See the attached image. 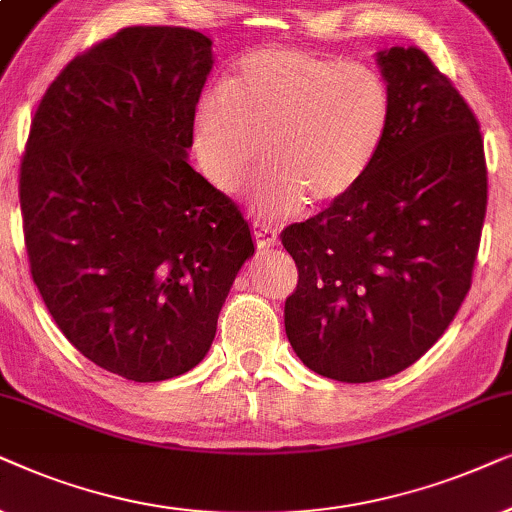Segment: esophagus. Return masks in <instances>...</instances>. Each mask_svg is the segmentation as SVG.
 Segmentation results:
<instances>
[{"instance_id": "1", "label": "esophagus", "mask_w": 512, "mask_h": 512, "mask_svg": "<svg viewBox=\"0 0 512 512\" xmlns=\"http://www.w3.org/2000/svg\"><path fill=\"white\" fill-rule=\"evenodd\" d=\"M252 234H255L257 248H260V250H269V248H274V245L278 243L276 231L271 229V227H264V224H260V222L252 224Z\"/></svg>"}]
</instances>
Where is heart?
Listing matches in <instances>:
<instances>
[{"label": "heart", "instance_id": "b5f03b06", "mask_svg": "<svg viewBox=\"0 0 512 512\" xmlns=\"http://www.w3.org/2000/svg\"><path fill=\"white\" fill-rule=\"evenodd\" d=\"M393 124V93L365 63L262 46L234 79L210 84L194 109L196 161L213 185L236 189L260 161L255 192L269 215L306 201L332 206L379 161Z\"/></svg>", "mask_w": 512, "mask_h": 512}]
</instances>
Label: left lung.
Segmentation results:
<instances>
[{
    "mask_svg": "<svg viewBox=\"0 0 512 512\" xmlns=\"http://www.w3.org/2000/svg\"><path fill=\"white\" fill-rule=\"evenodd\" d=\"M393 93L379 161L342 201L283 229L297 264L285 335L316 374L393 377L424 356L470 290L487 213L480 124L421 49L377 53Z\"/></svg>",
    "mask_w": 512,
    "mask_h": 512,
    "instance_id": "8db88e82",
    "label": "left lung"
}]
</instances>
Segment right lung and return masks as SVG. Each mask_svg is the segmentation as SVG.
Segmentation results:
<instances>
[{"label": "right lung", "mask_w": 512, "mask_h": 512, "mask_svg": "<svg viewBox=\"0 0 512 512\" xmlns=\"http://www.w3.org/2000/svg\"><path fill=\"white\" fill-rule=\"evenodd\" d=\"M213 42L135 25L46 88L20 161L32 281L81 356L131 381L206 358L255 252L229 196L187 163Z\"/></svg>", "instance_id": "1"}]
</instances>
